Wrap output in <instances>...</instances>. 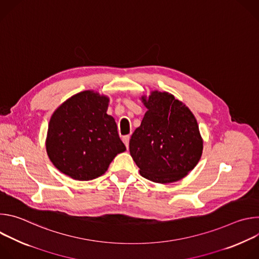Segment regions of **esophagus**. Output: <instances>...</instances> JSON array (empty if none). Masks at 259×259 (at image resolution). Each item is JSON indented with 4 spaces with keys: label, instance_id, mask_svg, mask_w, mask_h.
Wrapping results in <instances>:
<instances>
[{
    "label": "esophagus",
    "instance_id": "esophagus-1",
    "mask_svg": "<svg viewBox=\"0 0 259 259\" xmlns=\"http://www.w3.org/2000/svg\"><path fill=\"white\" fill-rule=\"evenodd\" d=\"M123 142L125 143V145H126V147L127 149H129V140H130V136L129 135H125V136H123Z\"/></svg>",
    "mask_w": 259,
    "mask_h": 259
}]
</instances>
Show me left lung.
<instances>
[{
	"label": "left lung",
	"instance_id": "obj_1",
	"mask_svg": "<svg viewBox=\"0 0 259 259\" xmlns=\"http://www.w3.org/2000/svg\"><path fill=\"white\" fill-rule=\"evenodd\" d=\"M147 108L129 142L130 155L142 177L171 183L186 177L199 163L203 138L191 109L169 92L141 96Z\"/></svg>",
	"mask_w": 259,
	"mask_h": 259
}]
</instances>
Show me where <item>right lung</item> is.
<instances>
[{
	"label": "right lung",
	"instance_id": "add662e5",
	"mask_svg": "<svg viewBox=\"0 0 259 259\" xmlns=\"http://www.w3.org/2000/svg\"><path fill=\"white\" fill-rule=\"evenodd\" d=\"M109 97L93 90L72 95L51 116L46 151L63 174L92 180L105 173L115 157L126 151L115 119L107 115Z\"/></svg>",
	"mask_w": 259,
	"mask_h": 259
}]
</instances>
